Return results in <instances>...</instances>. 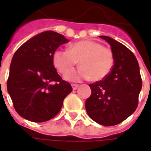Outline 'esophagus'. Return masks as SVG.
<instances>
[{
    "instance_id": "34e87169",
    "label": "esophagus",
    "mask_w": 151,
    "mask_h": 151,
    "mask_svg": "<svg viewBox=\"0 0 151 151\" xmlns=\"http://www.w3.org/2000/svg\"><path fill=\"white\" fill-rule=\"evenodd\" d=\"M72 88H73V90H77V89H78V87L79 86L78 85V84H72Z\"/></svg>"
}]
</instances>
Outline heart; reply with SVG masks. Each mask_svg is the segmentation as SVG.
<instances>
[{"label":"heart","instance_id":"heart-1","mask_svg":"<svg viewBox=\"0 0 151 151\" xmlns=\"http://www.w3.org/2000/svg\"><path fill=\"white\" fill-rule=\"evenodd\" d=\"M78 60L81 65L66 73V80L80 81L91 78L93 81H100L111 73L114 65L112 52L95 40L78 41L71 44L69 49H57L53 53V65L61 73L77 65Z\"/></svg>","mask_w":151,"mask_h":151}]
</instances>
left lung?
<instances>
[{"label":"left lung","mask_w":151,"mask_h":151,"mask_svg":"<svg viewBox=\"0 0 151 151\" xmlns=\"http://www.w3.org/2000/svg\"><path fill=\"white\" fill-rule=\"evenodd\" d=\"M99 37L111 45L114 65L105 78L89 85L91 95L86 100V110L94 121L112 126L135 111L142 82L139 65L133 53L111 38Z\"/></svg>","instance_id":"obj_1"}]
</instances>
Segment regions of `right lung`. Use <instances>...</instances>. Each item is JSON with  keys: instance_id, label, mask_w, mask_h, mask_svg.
Here are the masks:
<instances>
[{"instance_id": "add662e5", "label": "right lung", "mask_w": 151, "mask_h": 151, "mask_svg": "<svg viewBox=\"0 0 151 151\" xmlns=\"http://www.w3.org/2000/svg\"><path fill=\"white\" fill-rule=\"evenodd\" d=\"M68 42L62 35L47 31L27 40L15 52L7 90L22 117L44 122L60 111L64 99L73 89L57 73L52 56L60 45Z\"/></svg>"}]
</instances>
